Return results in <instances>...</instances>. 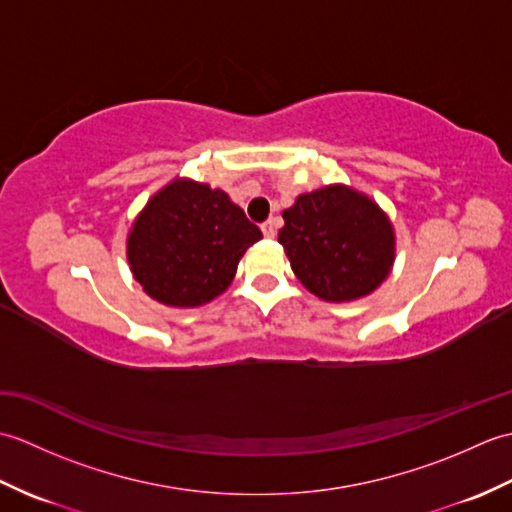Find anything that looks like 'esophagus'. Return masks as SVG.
<instances>
[{"instance_id": "esophagus-1", "label": "esophagus", "mask_w": 512, "mask_h": 512, "mask_svg": "<svg viewBox=\"0 0 512 512\" xmlns=\"http://www.w3.org/2000/svg\"><path fill=\"white\" fill-rule=\"evenodd\" d=\"M262 233H264V237L273 239V237L277 235V220H268V222H264V224H262Z\"/></svg>"}]
</instances>
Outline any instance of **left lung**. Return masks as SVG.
Listing matches in <instances>:
<instances>
[{
    "label": "left lung",
    "mask_w": 512,
    "mask_h": 512,
    "mask_svg": "<svg viewBox=\"0 0 512 512\" xmlns=\"http://www.w3.org/2000/svg\"><path fill=\"white\" fill-rule=\"evenodd\" d=\"M284 222L279 244L292 273L323 301L350 303L372 295L394 268L396 233L389 215L347 184L297 195Z\"/></svg>",
    "instance_id": "1"
}]
</instances>
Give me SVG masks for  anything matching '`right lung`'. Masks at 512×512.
<instances>
[{"label":"right lung","mask_w":512,"mask_h":512,"mask_svg":"<svg viewBox=\"0 0 512 512\" xmlns=\"http://www.w3.org/2000/svg\"><path fill=\"white\" fill-rule=\"evenodd\" d=\"M262 231L222 189L173 178L127 233V262L145 295L169 308H200L233 284L239 259Z\"/></svg>","instance_id":"1"}]
</instances>
